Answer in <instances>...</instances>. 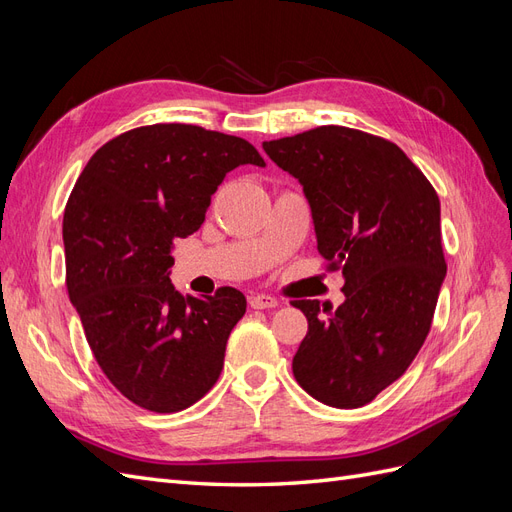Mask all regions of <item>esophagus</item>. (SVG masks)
Here are the masks:
<instances>
[{"label":"esophagus","instance_id":"esophagus-1","mask_svg":"<svg viewBox=\"0 0 512 512\" xmlns=\"http://www.w3.org/2000/svg\"><path fill=\"white\" fill-rule=\"evenodd\" d=\"M250 305L254 309H269V307L280 305V301H277L275 297H271V294H254V297L250 299Z\"/></svg>","mask_w":512,"mask_h":512}]
</instances>
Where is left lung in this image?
<instances>
[{
    "label": "left lung",
    "mask_w": 512,
    "mask_h": 512,
    "mask_svg": "<svg viewBox=\"0 0 512 512\" xmlns=\"http://www.w3.org/2000/svg\"><path fill=\"white\" fill-rule=\"evenodd\" d=\"M299 179L329 269H342L335 312L292 301L307 335L292 374L314 399L361 408L404 376L431 329L446 275L440 198L395 143L344 126H320L262 143Z\"/></svg>",
    "instance_id": "obj_1"
}]
</instances>
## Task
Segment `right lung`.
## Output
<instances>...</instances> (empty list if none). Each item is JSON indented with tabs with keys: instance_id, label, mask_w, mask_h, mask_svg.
I'll list each match as a JSON object with an SVG mask.
<instances>
[{
	"instance_id": "1",
	"label": "right lung",
	"mask_w": 512,
	"mask_h": 512,
	"mask_svg": "<svg viewBox=\"0 0 512 512\" xmlns=\"http://www.w3.org/2000/svg\"><path fill=\"white\" fill-rule=\"evenodd\" d=\"M241 164L265 160L239 136L153 123L102 145L68 198L70 301L104 376L145 410L179 412L205 397L245 314L237 288L183 297L168 277L175 241L200 228L218 185Z\"/></svg>"
}]
</instances>
